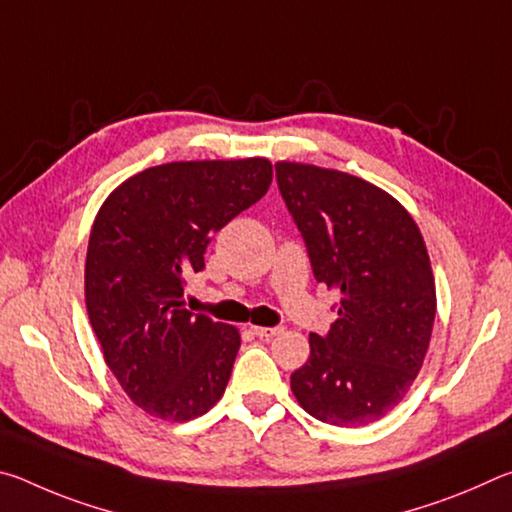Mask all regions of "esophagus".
Returning a JSON list of instances; mask_svg holds the SVG:
<instances>
[{
    "mask_svg": "<svg viewBox=\"0 0 512 512\" xmlns=\"http://www.w3.org/2000/svg\"><path fill=\"white\" fill-rule=\"evenodd\" d=\"M253 334L259 336V339H273V336L282 334V327H253Z\"/></svg>",
    "mask_w": 512,
    "mask_h": 512,
    "instance_id": "1",
    "label": "esophagus"
}]
</instances>
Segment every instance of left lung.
I'll use <instances>...</instances> for the list:
<instances>
[{
  "label": "left lung",
  "instance_id": "left-lung-1",
  "mask_svg": "<svg viewBox=\"0 0 512 512\" xmlns=\"http://www.w3.org/2000/svg\"><path fill=\"white\" fill-rule=\"evenodd\" d=\"M275 178L318 282L341 293L336 320L309 334L291 375L302 409L334 427H363L409 393L429 348L436 287L411 214L350 173L277 162Z\"/></svg>",
  "mask_w": 512,
  "mask_h": 512
}]
</instances>
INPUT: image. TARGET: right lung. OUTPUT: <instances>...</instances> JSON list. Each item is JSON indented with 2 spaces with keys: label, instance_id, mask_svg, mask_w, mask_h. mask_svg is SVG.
Masks as SVG:
<instances>
[{
  "label": "right lung",
  "instance_id": "add662e5",
  "mask_svg": "<svg viewBox=\"0 0 512 512\" xmlns=\"http://www.w3.org/2000/svg\"><path fill=\"white\" fill-rule=\"evenodd\" d=\"M271 180L266 158L160 164L121 183L94 219L88 316L112 375L149 415L187 422L221 400L241 336L185 309V277Z\"/></svg>",
  "mask_w": 512,
  "mask_h": 512
}]
</instances>
